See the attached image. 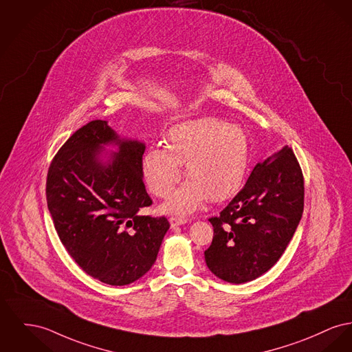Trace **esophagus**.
Returning <instances> with one entry per match:
<instances>
[{"label":"esophagus","mask_w":352,"mask_h":352,"mask_svg":"<svg viewBox=\"0 0 352 352\" xmlns=\"http://www.w3.org/2000/svg\"><path fill=\"white\" fill-rule=\"evenodd\" d=\"M168 221H170V226H171V228L182 226V225H185L187 222L186 219H184V218H174V217H171Z\"/></svg>","instance_id":"esophagus-1"}]
</instances>
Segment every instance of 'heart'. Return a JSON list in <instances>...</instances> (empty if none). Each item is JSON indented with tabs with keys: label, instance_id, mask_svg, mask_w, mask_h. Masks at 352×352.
I'll return each instance as SVG.
<instances>
[{
	"label": "heart",
	"instance_id": "1",
	"mask_svg": "<svg viewBox=\"0 0 352 352\" xmlns=\"http://www.w3.org/2000/svg\"><path fill=\"white\" fill-rule=\"evenodd\" d=\"M246 131L215 117H201L174 124L165 147L148 148L142 160L146 184L153 194L165 198L181 178L186 165V182L166 202L165 211L187 215L207 198L223 202L243 186L250 164Z\"/></svg>",
	"mask_w": 352,
	"mask_h": 352
}]
</instances>
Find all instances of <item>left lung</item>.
<instances>
[{
	"mask_svg": "<svg viewBox=\"0 0 352 352\" xmlns=\"http://www.w3.org/2000/svg\"><path fill=\"white\" fill-rule=\"evenodd\" d=\"M305 202L300 166L289 146L258 162L246 185L218 217L205 251L208 270L228 283H246L269 271L298 228Z\"/></svg>",
	"mask_w": 352,
	"mask_h": 352,
	"instance_id": "8db88e82",
	"label": "left lung"
}]
</instances>
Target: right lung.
<instances>
[{
  "instance_id": "right-lung-1",
  "label": "right lung",
  "mask_w": 352,
  "mask_h": 352,
  "mask_svg": "<svg viewBox=\"0 0 352 352\" xmlns=\"http://www.w3.org/2000/svg\"><path fill=\"white\" fill-rule=\"evenodd\" d=\"M145 144L122 138L107 121L78 129L52 161L47 208L69 255L90 276L130 285L154 265L170 228L151 205L142 171Z\"/></svg>"
}]
</instances>
